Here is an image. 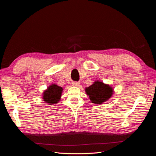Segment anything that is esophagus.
Instances as JSON below:
<instances>
[{
    "instance_id": "esophagus-1",
    "label": "esophagus",
    "mask_w": 156,
    "mask_h": 156,
    "mask_svg": "<svg viewBox=\"0 0 156 156\" xmlns=\"http://www.w3.org/2000/svg\"><path fill=\"white\" fill-rule=\"evenodd\" d=\"M72 84L73 86H75V87L80 86V83H79V82H73Z\"/></svg>"
}]
</instances>
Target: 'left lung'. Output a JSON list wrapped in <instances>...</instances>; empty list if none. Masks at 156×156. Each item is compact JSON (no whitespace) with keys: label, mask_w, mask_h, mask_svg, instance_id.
I'll use <instances>...</instances> for the list:
<instances>
[{"label":"left lung","mask_w":156,"mask_h":156,"mask_svg":"<svg viewBox=\"0 0 156 156\" xmlns=\"http://www.w3.org/2000/svg\"><path fill=\"white\" fill-rule=\"evenodd\" d=\"M85 92L93 103L101 104L112 96L113 90L108 84L96 81L91 86L86 88Z\"/></svg>","instance_id":"left-lung-1"}]
</instances>
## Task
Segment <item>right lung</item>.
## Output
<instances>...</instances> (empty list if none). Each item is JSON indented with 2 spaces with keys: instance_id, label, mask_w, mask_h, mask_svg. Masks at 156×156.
Listing matches in <instances>:
<instances>
[{
  "instance_id": "add662e5",
  "label": "right lung",
  "mask_w": 156,
  "mask_h": 156,
  "mask_svg": "<svg viewBox=\"0 0 156 156\" xmlns=\"http://www.w3.org/2000/svg\"><path fill=\"white\" fill-rule=\"evenodd\" d=\"M63 89L55 84H51L46 90L44 91L43 99L48 105H53L57 103L62 96Z\"/></svg>"
}]
</instances>
